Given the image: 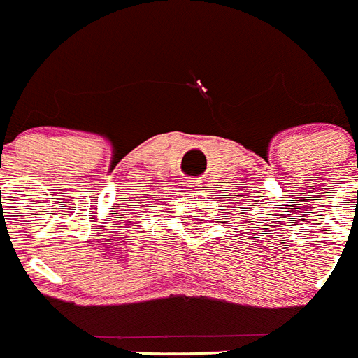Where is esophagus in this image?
<instances>
[{
    "label": "esophagus",
    "mask_w": 358,
    "mask_h": 358,
    "mask_svg": "<svg viewBox=\"0 0 358 358\" xmlns=\"http://www.w3.org/2000/svg\"><path fill=\"white\" fill-rule=\"evenodd\" d=\"M185 185L191 189H199V185H202V184H200V180H187V182H185Z\"/></svg>",
    "instance_id": "obj_1"
}]
</instances>
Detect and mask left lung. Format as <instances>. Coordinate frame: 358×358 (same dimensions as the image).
I'll return each mask as SVG.
<instances>
[{
    "instance_id": "1",
    "label": "left lung",
    "mask_w": 358,
    "mask_h": 358,
    "mask_svg": "<svg viewBox=\"0 0 358 358\" xmlns=\"http://www.w3.org/2000/svg\"><path fill=\"white\" fill-rule=\"evenodd\" d=\"M241 193H243V191H241ZM235 196H246V194H235ZM245 209L246 208H243V209H241V211H245Z\"/></svg>"
}]
</instances>
